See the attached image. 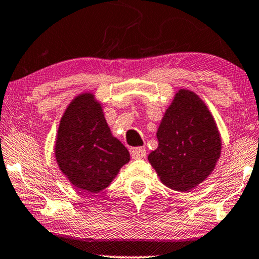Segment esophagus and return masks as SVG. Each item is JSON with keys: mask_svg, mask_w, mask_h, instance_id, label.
<instances>
[{"mask_svg": "<svg viewBox=\"0 0 259 259\" xmlns=\"http://www.w3.org/2000/svg\"><path fill=\"white\" fill-rule=\"evenodd\" d=\"M131 155L133 159H143L146 157V150L144 147H134L131 150Z\"/></svg>", "mask_w": 259, "mask_h": 259, "instance_id": "obj_1", "label": "esophagus"}]
</instances>
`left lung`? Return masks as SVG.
Instances as JSON below:
<instances>
[{
	"instance_id": "left-lung-1",
	"label": "left lung",
	"mask_w": 259,
	"mask_h": 259,
	"mask_svg": "<svg viewBox=\"0 0 259 259\" xmlns=\"http://www.w3.org/2000/svg\"><path fill=\"white\" fill-rule=\"evenodd\" d=\"M158 148L148 160L160 180L176 191H189L213 171L221 137L210 111L193 92L180 90L159 126Z\"/></svg>"
}]
</instances>
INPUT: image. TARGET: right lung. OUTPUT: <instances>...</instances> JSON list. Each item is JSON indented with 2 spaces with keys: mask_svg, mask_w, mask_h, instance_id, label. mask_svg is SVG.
Wrapping results in <instances>:
<instances>
[{
  "mask_svg": "<svg viewBox=\"0 0 259 259\" xmlns=\"http://www.w3.org/2000/svg\"><path fill=\"white\" fill-rule=\"evenodd\" d=\"M55 157L76 189L98 193L130 161V152L112 136L93 94L84 93L70 102L62 116Z\"/></svg>",
  "mask_w": 259,
  "mask_h": 259,
  "instance_id": "add662e5",
  "label": "right lung"
}]
</instances>
